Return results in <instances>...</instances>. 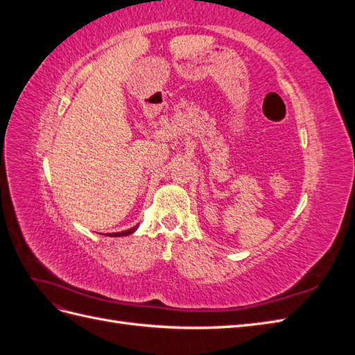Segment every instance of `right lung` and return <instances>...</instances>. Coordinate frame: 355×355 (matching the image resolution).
<instances>
[{"instance_id":"1","label":"right lung","mask_w":355,"mask_h":355,"mask_svg":"<svg viewBox=\"0 0 355 355\" xmlns=\"http://www.w3.org/2000/svg\"><path fill=\"white\" fill-rule=\"evenodd\" d=\"M137 227H139V225H136V227H133V228H130V230L121 231V232H112V234H105V235H108V237H125V235L133 234V232L137 230Z\"/></svg>"}]
</instances>
